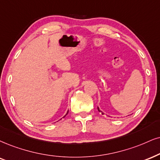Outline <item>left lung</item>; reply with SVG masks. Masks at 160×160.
I'll list each match as a JSON object with an SVG mask.
<instances>
[{
  "instance_id": "8db88e82",
  "label": "left lung",
  "mask_w": 160,
  "mask_h": 160,
  "mask_svg": "<svg viewBox=\"0 0 160 160\" xmlns=\"http://www.w3.org/2000/svg\"><path fill=\"white\" fill-rule=\"evenodd\" d=\"M98 111H99V112H101V113H102V115H104V113H103V112H102V111H101V110H99V108H98Z\"/></svg>"
}]
</instances>
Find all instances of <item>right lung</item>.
Returning a JSON list of instances; mask_svg holds the SVG:
<instances>
[{
  "label": "right lung",
  "instance_id": "right-lung-1",
  "mask_svg": "<svg viewBox=\"0 0 160 160\" xmlns=\"http://www.w3.org/2000/svg\"><path fill=\"white\" fill-rule=\"evenodd\" d=\"M68 113H67V114H66V115H65V116H64V117H65V116H67V115H68Z\"/></svg>",
  "mask_w": 160,
  "mask_h": 160
}]
</instances>
